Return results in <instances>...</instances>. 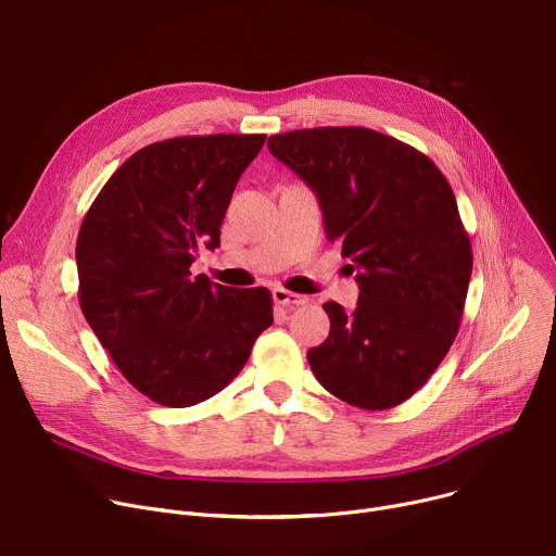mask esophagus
<instances>
[{
    "mask_svg": "<svg viewBox=\"0 0 556 556\" xmlns=\"http://www.w3.org/2000/svg\"><path fill=\"white\" fill-rule=\"evenodd\" d=\"M273 300L279 304V306H304L308 302V298H304V294H298V292H290L286 288H275L273 290Z\"/></svg>",
    "mask_w": 556,
    "mask_h": 556,
    "instance_id": "1",
    "label": "esophagus"
}]
</instances>
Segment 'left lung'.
I'll return each mask as SVG.
<instances>
[{
	"label": "left lung",
	"mask_w": 556,
	"mask_h": 556,
	"mask_svg": "<svg viewBox=\"0 0 556 556\" xmlns=\"http://www.w3.org/2000/svg\"><path fill=\"white\" fill-rule=\"evenodd\" d=\"M268 147L317 194L328 239L357 268V308L324 304L313 374L359 409H391L425 387L460 326L471 243L450 182L416 147L366 127L294 129Z\"/></svg>",
	"instance_id": "8db88e82"
}]
</instances>
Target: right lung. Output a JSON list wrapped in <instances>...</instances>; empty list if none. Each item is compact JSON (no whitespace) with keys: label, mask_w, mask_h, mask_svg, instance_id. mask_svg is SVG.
<instances>
[{"label":"right lung","mask_w":556,"mask_h":556,"mask_svg":"<svg viewBox=\"0 0 556 556\" xmlns=\"http://www.w3.org/2000/svg\"><path fill=\"white\" fill-rule=\"evenodd\" d=\"M264 142V134H212L147 144L83 218V315L127 382L163 406L226 389L273 324L268 288H230L190 270L201 245L218 248L237 180Z\"/></svg>","instance_id":"1"}]
</instances>
